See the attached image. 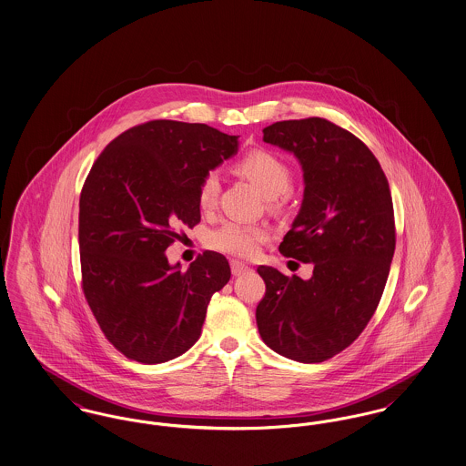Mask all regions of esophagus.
Instances as JSON below:
<instances>
[{
  "label": "esophagus",
  "mask_w": 466,
  "mask_h": 466,
  "mask_svg": "<svg viewBox=\"0 0 466 466\" xmlns=\"http://www.w3.org/2000/svg\"><path fill=\"white\" fill-rule=\"evenodd\" d=\"M230 268H232V274H234V276H243V274L251 272V267L246 266L243 262H238V260H232V262H230Z\"/></svg>",
  "instance_id": "34e87169"
}]
</instances>
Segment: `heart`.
<instances>
[{"label":"heart","instance_id":"obj_1","mask_svg":"<svg viewBox=\"0 0 466 466\" xmlns=\"http://www.w3.org/2000/svg\"><path fill=\"white\" fill-rule=\"evenodd\" d=\"M239 175L248 177L267 199H278L289 188L291 169L289 164L279 156L268 150H253L236 164ZM220 194V177L217 173H208L202 177L198 192V202L200 209L209 211L215 208ZM268 238L264 227L246 225L239 222L223 223L215 228L208 243L217 249L232 257L251 258L260 251V244Z\"/></svg>","mask_w":466,"mask_h":466}]
</instances>
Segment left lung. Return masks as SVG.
Segmentation results:
<instances>
[{
	"mask_svg": "<svg viewBox=\"0 0 466 466\" xmlns=\"http://www.w3.org/2000/svg\"><path fill=\"white\" fill-rule=\"evenodd\" d=\"M264 141L300 162L304 199L279 251L314 268L300 279L258 267L266 297L257 325L278 355L319 363L346 350L376 312L395 253L390 185L367 145L325 118L276 122Z\"/></svg>",
	"mask_w": 466,
	"mask_h": 466,
	"instance_id": "obj_1",
	"label": "left lung"
}]
</instances>
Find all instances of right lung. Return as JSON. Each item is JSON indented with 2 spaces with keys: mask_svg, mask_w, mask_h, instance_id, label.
I'll list each match as a JSON object with an SVG mask.
<instances>
[{
  "mask_svg": "<svg viewBox=\"0 0 466 466\" xmlns=\"http://www.w3.org/2000/svg\"><path fill=\"white\" fill-rule=\"evenodd\" d=\"M238 139L206 124L152 120L115 137L94 162L80 196L82 285L122 355L154 365L198 342L230 266L204 251L181 270L166 249L179 225L200 222V181L238 154Z\"/></svg>",
  "mask_w": 466,
  "mask_h": 466,
  "instance_id": "right-lung-1",
  "label": "right lung"
}]
</instances>
